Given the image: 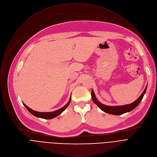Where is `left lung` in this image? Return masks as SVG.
Listing matches in <instances>:
<instances>
[{"label":"left lung","mask_w":157,"mask_h":157,"mask_svg":"<svg viewBox=\"0 0 157 157\" xmlns=\"http://www.w3.org/2000/svg\"><path fill=\"white\" fill-rule=\"evenodd\" d=\"M147 86L145 87L144 92L142 93L140 96L133 102L130 104H127L124 105H118V106H110V105H106L104 104H101L100 102L98 101L97 98L95 96V94L94 93L93 90L91 91V97L93 102L104 112L105 113L109 114H113V115H121L124 113H128V112H130L133 109H135L141 102L142 100L144 94H145L146 90H147Z\"/></svg>","instance_id":"1"}]
</instances>
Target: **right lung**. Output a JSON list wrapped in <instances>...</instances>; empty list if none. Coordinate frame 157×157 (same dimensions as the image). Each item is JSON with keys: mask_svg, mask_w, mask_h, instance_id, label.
I'll use <instances>...</instances> for the list:
<instances>
[{"mask_svg": "<svg viewBox=\"0 0 157 157\" xmlns=\"http://www.w3.org/2000/svg\"><path fill=\"white\" fill-rule=\"evenodd\" d=\"M71 98L70 97V99H69V101L67 103L64 107L59 109L58 110H55V111H53V112H51V113H40V112H37V111H35V110H32V109L29 108L28 106H27L24 103V105H25V107H26V109L30 112V113L37 117H40V118H42V119H53L54 117H56V116H59L60 114H61L68 107V106L70 105V102H71Z\"/></svg>", "mask_w": 157, "mask_h": 157, "instance_id": "add662e5", "label": "right lung"}]
</instances>
